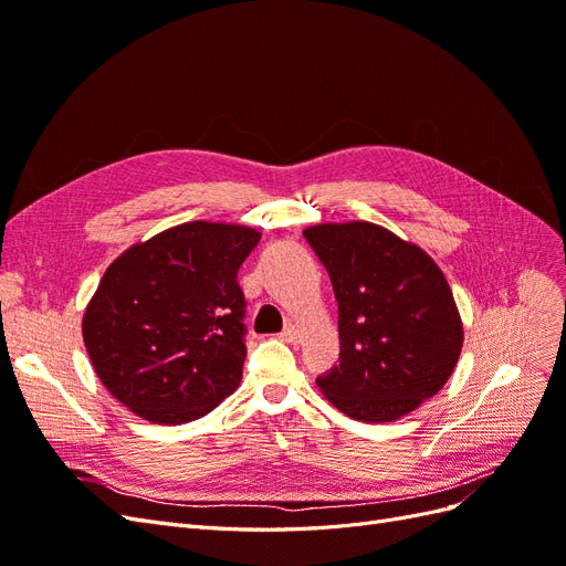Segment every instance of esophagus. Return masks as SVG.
I'll return each instance as SVG.
<instances>
[{
    "mask_svg": "<svg viewBox=\"0 0 566 566\" xmlns=\"http://www.w3.org/2000/svg\"><path fill=\"white\" fill-rule=\"evenodd\" d=\"M281 337L285 342H290V345H297V342L302 339V331L297 328V325H285V331L281 333Z\"/></svg>",
    "mask_w": 566,
    "mask_h": 566,
    "instance_id": "1",
    "label": "esophagus"
}]
</instances>
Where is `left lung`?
Instances as JSON below:
<instances>
[{
    "label": "left lung",
    "instance_id": "8db88e82",
    "mask_svg": "<svg viewBox=\"0 0 566 566\" xmlns=\"http://www.w3.org/2000/svg\"><path fill=\"white\" fill-rule=\"evenodd\" d=\"M335 290L339 366L316 378L335 408L391 422L447 385L462 323L441 269L420 248L368 221L304 231Z\"/></svg>",
    "mask_w": 566,
    "mask_h": 566
}]
</instances>
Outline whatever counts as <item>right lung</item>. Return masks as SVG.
I'll use <instances>...</instances> for the list:
<instances>
[{"label":"right lung","mask_w":566,"mask_h":566,"mask_svg":"<svg viewBox=\"0 0 566 566\" xmlns=\"http://www.w3.org/2000/svg\"><path fill=\"white\" fill-rule=\"evenodd\" d=\"M256 243L254 229L188 221L106 269L82 335L119 403L150 422L181 424L238 387L248 354L238 269Z\"/></svg>","instance_id":"1"}]
</instances>
